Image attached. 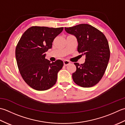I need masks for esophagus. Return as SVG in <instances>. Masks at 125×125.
Returning a JSON list of instances; mask_svg holds the SVG:
<instances>
[{
  "mask_svg": "<svg viewBox=\"0 0 125 125\" xmlns=\"http://www.w3.org/2000/svg\"><path fill=\"white\" fill-rule=\"evenodd\" d=\"M70 62L68 60H64L63 61V65H64L65 66H67L68 65V64H70Z\"/></svg>",
  "mask_w": 125,
  "mask_h": 125,
  "instance_id": "obj_1",
  "label": "esophagus"
}]
</instances>
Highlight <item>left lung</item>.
<instances>
[{
	"label": "left lung",
	"mask_w": 125,
	"mask_h": 125,
	"mask_svg": "<svg viewBox=\"0 0 125 125\" xmlns=\"http://www.w3.org/2000/svg\"><path fill=\"white\" fill-rule=\"evenodd\" d=\"M66 32L74 35L78 43V51L85 55V62L79 65L72 74L73 80L83 87L94 86L105 73L110 57L107 40L103 33L90 25L82 24L65 27Z\"/></svg>",
	"instance_id": "left-lung-1"
}]
</instances>
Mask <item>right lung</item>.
Wrapping results in <instances>:
<instances>
[{
    "mask_svg": "<svg viewBox=\"0 0 125 125\" xmlns=\"http://www.w3.org/2000/svg\"><path fill=\"white\" fill-rule=\"evenodd\" d=\"M63 27L32 26L25 31L16 48V58L20 74L31 87L45 91L57 82L58 73L63 63L61 60L51 62L45 59L54 38Z\"/></svg>",
    "mask_w": 125,
    "mask_h": 125,
    "instance_id": "right-lung-1",
    "label": "right lung"
}]
</instances>
